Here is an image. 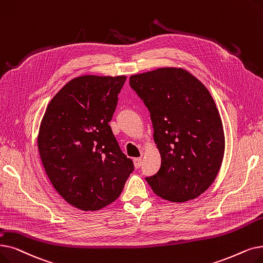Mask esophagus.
Here are the masks:
<instances>
[{
    "instance_id": "esophagus-1",
    "label": "esophagus",
    "mask_w": 263,
    "mask_h": 263,
    "mask_svg": "<svg viewBox=\"0 0 263 263\" xmlns=\"http://www.w3.org/2000/svg\"><path fill=\"white\" fill-rule=\"evenodd\" d=\"M142 161H143L142 158H134V159H133L134 166H135L136 168H139V167L142 165Z\"/></svg>"
}]
</instances>
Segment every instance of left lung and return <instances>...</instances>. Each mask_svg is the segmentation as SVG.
Listing matches in <instances>:
<instances>
[{
  "label": "left lung",
  "instance_id": "left-lung-1",
  "mask_svg": "<svg viewBox=\"0 0 263 263\" xmlns=\"http://www.w3.org/2000/svg\"><path fill=\"white\" fill-rule=\"evenodd\" d=\"M130 86L151 112L161 156V167L147 182L171 202L198 198L218 175L224 155L223 125L210 91L181 67L132 75Z\"/></svg>",
  "mask_w": 263,
  "mask_h": 263
}]
</instances>
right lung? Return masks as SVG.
Instances as JSON below:
<instances>
[{"label":"right lung","mask_w":263,"mask_h":263,"mask_svg":"<svg viewBox=\"0 0 263 263\" xmlns=\"http://www.w3.org/2000/svg\"><path fill=\"white\" fill-rule=\"evenodd\" d=\"M125 79L73 78L41 121L37 147L45 172L59 195L82 211H99L118 199L134 168L108 124Z\"/></svg>","instance_id":"1"}]
</instances>
